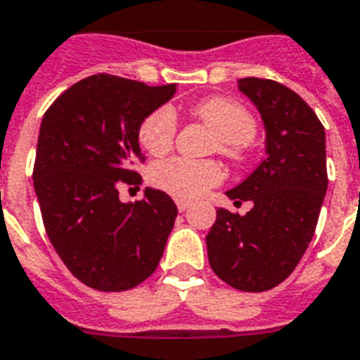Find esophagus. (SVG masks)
Wrapping results in <instances>:
<instances>
[{
	"mask_svg": "<svg viewBox=\"0 0 360 360\" xmlns=\"http://www.w3.org/2000/svg\"><path fill=\"white\" fill-rule=\"evenodd\" d=\"M175 205H177V209H179L181 212H183V210H186L190 207V201H186V200H175Z\"/></svg>",
	"mask_w": 360,
	"mask_h": 360,
	"instance_id": "obj_1",
	"label": "esophagus"
}]
</instances>
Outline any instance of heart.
Wrapping results in <instances>:
<instances>
[{"instance_id":"b5f03b06","label":"heart","mask_w":360,"mask_h":360,"mask_svg":"<svg viewBox=\"0 0 360 360\" xmlns=\"http://www.w3.org/2000/svg\"><path fill=\"white\" fill-rule=\"evenodd\" d=\"M192 118L200 120L216 134L214 150L231 160H240L246 142L257 133L255 118L238 101L224 96L203 99L190 109ZM177 133V120L170 107H159L139 125V144L148 153L160 155L172 150ZM224 179V170L216 160H190L183 157L155 162L150 181L166 194L192 200Z\"/></svg>"}]
</instances>
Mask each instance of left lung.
<instances>
[{
  "label": "left lung",
  "mask_w": 360,
  "mask_h": 360,
  "mask_svg": "<svg viewBox=\"0 0 360 360\" xmlns=\"http://www.w3.org/2000/svg\"><path fill=\"white\" fill-rule=\"evenodd\" d=\"M240 92L257 105L266 157L227 195L251 201L246 214L216 210L207 235L209 264L242 292L270 290L290 276L312 240L327 190L326 131L314 110L285 84L244 77Z\"/></svg>",
  "instance_id": "8db88e82"
}]
</instances>
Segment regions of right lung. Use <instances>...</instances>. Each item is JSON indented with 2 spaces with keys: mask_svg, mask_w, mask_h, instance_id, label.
<instances>
[{
  "mask_svg": "<svg viewBox=\"0 0 360 360\" xmlns=\"http://www.w3.org/2000/svg\"><path fill=\"white\" fill-rule=\"evenodd\" d=\"M175 94L109 74L72 84L40 124L33 183L44 227L79 281L101 292L134 288L157 270L177 207L162 190L122 203L118 188L139 185L134 162L142 120Z\"/></svg>",
  "mask_w": 360,
  "mask_h": 360,
  "instance_id": "right-lung-1",
  "label": "right lung"
}]
</instances>
